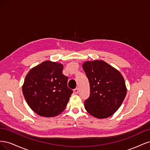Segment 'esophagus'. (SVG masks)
<instances>
[{
  "label": "esophagus",
  "instance_id": "1",
  "mask_svg": "<svg viewBox=\"0 0 150 150\" xmlns=\"http://www.w3.org/2000/svg\"><path fill=\"white\" fill-rule=\"evenodd\" d=\"M74 93L75 94H78V93H79V89H78V88L74 89Z\"/></svg>",
  "mask_w": 150,
  "mask_h": 150
}]
</instances>
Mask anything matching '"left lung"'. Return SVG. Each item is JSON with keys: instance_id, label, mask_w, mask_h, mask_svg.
I'll return each mask as SVG.
<instances>
[{"instance_id": "8db88e82", "label": "left lung", "mask_w": 150, "mask_h": 150, "mask_svg": "<svg viewBox=\"0 0 150 150\" xmlns=\"http://www.w3.org/2000/svg\"><path fill=\"white\" fill-rule=\"evenodd\" d=\"M83 67L90 86L89 97L84 103L86 110L99 119L112 116L126 97L124 78L120 72L101 60L86 61Z\"/></svg>"}]
</instances>
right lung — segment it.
<instances>
[{
  "label": "right lung",
  "mask_w": 150,
  "mask_h": 150,
  "mask_svg": "<svg viewBox=\"0 0 150 150\" xmlns=\"http://www.w3.org/2000/svg\"><path fill=\"white\" fill-rule=\"evenodd\" d=\"M61 63L46 61L26 75L22 93L31 110L43 117H54L64 110L72 90Z\"/></svg>",
  "instance_id": "1"
}]
</instances>
